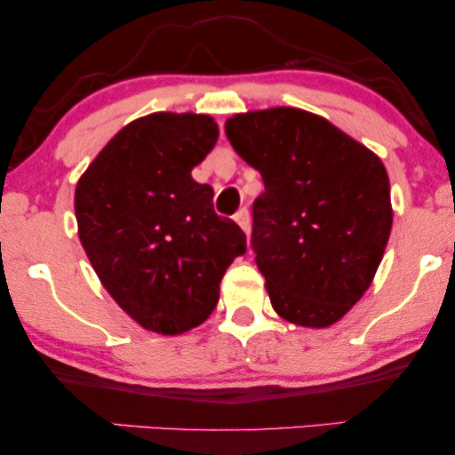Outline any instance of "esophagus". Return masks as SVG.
Returning a JSON list of instances; mask_svg holds the SVG:
<instances>
[{
    "label": "esophagus",
    "instance_id": "obj_1",
    "mask_svg": "<svg viewBox=\"0 0 455 455\" xmlns=\"http://www.w3.org/2000/svg\"><path fill=\"white\" fill-rule=\"evenodd\" d=\"M234 220L242 228V232L244 234L251 232V213H248V209H240L238 213L234 215Z\"/></svg>",
    "mask_w": 455,
    "mask_h": 455
}]
</instances>
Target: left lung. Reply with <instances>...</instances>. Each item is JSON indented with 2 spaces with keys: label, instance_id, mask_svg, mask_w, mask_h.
<instances>
[{
  "label": "left lung",
  "instance_id": "obj_1",
  "mask_svg": "<svg viewBox=\"0 0 455 455\" xmlns=\"http://www.w3.org/2000/svg\"><path fill=\"white\" fill-rule=\"evenodd\" d=\"M234 151L260 172L252 248L282 319L323 329L371 288L394 209L383 161L325 117L296 108L235 114Z\"/></svg>",
  "mask_w": 455,
  "mask_h": 455
}]
</instances>
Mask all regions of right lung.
I'll list each match as a JSON object with an SVG mask.
<instances>
[{"label": "right lung", "mask_w": 455, "mask_h": 455, "mask_svg": "<svg viewBox=\"0 0 455 455\" xmlns=\"http://www.w3.org/2000/svg\"><path fill=\"white\" fill-rule=\"evenodd\" d=\"M220 128L204 114L157 111L124 126L80 176L78 238L99 282L147 331L180 335L209 319L246 235L213 209L192 170Z\"/></svg>", "instance_id": "right-lung-1"}]
</instances>
